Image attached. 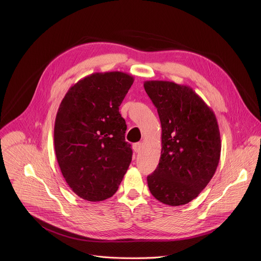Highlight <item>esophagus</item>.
<instances>
[{"label":"esophagus","instance_id":"34e87169","mask_svg":"<svg viewBox=\"0 0 261 261\" xmlns=\"http://www.w3.org/2000/svg\"><path fill=\"white\" fill-rule=\"evenodd\" d=\"M133 150L135 153H140L142 150V143L141 142H136L133 144Z\"/></svg>","mask_w":261,"mask_h":261}]
</instances>
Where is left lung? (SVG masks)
I'll return each mask as SVG.
<instances>
[{
  "label": "left lung",
  "mask_w": 261,
  "mask_h": 261,
  "mask_svg": "<svg viewBox=\"0 0 261 261\" xmlns=\"http://www.w3.org/2000/svg\"><path fill=\"white\" fill-rule=\"evenodd\" d=\"M144 90L162 128L159 164L147 176L152 195L168 205L190 202L206 187L220 160V131L214 111L188 86L148 81Z\"/></svg>",
  "instance_id": "8db88e82"
}]
</instances>
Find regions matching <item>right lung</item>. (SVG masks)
Returning <instances> with one entry per match:
<instances>
[{
	"mask_svg": "<svg viewBox=\"0 0 261 261\" xmlns=\"http://www.w3.org/2000/svg\"><path fill=\"white\" fill-rule=\"evenodd\" d=\"M134 82L127 73H93L72 86L55 122V151L71 190L89 201L113 196L131 163L119 106Z\"/></svg>",
	"mask_w": 261,
	"mask_h": 261,
	"instance_id": "right-lung-1",
	"label": "right lung"
}]
</instances>
